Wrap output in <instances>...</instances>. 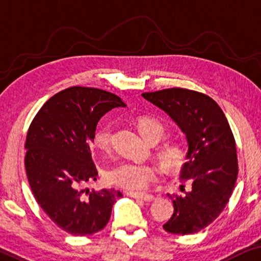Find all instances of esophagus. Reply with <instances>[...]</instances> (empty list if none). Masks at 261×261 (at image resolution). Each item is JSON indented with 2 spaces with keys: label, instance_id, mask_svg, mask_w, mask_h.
I'll return each mask as SVG.
<instances>
[{
  "label": "esophagus",
  "instance_id": "obj_1",
  "mask_svg": "<svg viewBox=\"0 0 261 261\" xmlns=\"http://www.w3.org/2000/svg\"><path fill=\"white\" fill-rule=\"evenodd\" d=\"M126 195L134 197V199H138V200H142V201H146V202H149V201H152L153 199H155V196L151 195V194H146V193L127 192Z\"/></svg>",
  "mask_w": 261,
  "mask_h": 261
}]
</instances>
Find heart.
I'll list each match as a JSON object with an SVG mask.
<instances>
[{
  "mask_svg": "<svg viewBox=\"0 0 261 261\" xmlns=\"http://www.w3.org/2000/svg\"><path fill=\"white\" fill-rule=\"evenodd\" d=\"M135 125L143 138L149 143H157L164 136L166 127L159 119L151 116H138ZM112 126L104 124L95 131L94 146L101 151H109L111 148ZM188 146L179 139H168L157 150V156L162 167L168 171H177L188 161ZM157 168L150 163L120 162L111 167L106 172V178L113 185L130 190H141L157 176Z\"/></svg>",
  "mask_w": 261,
  "mask_h": 261,
  "instance_id": "heart-1",
  "label": "heart"
}]
</instances>
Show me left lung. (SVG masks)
<instances>
[{
	"mask_svg": "<svg viewBox=\"0 0 261 261\" xmlns=\"http://www.w3.org/2000/svg\"><path fill=\"white\" fill-rule=\"evenodd\" d=\"M142 97L163 110L188 142V161L179 177L192 188L185 195L168 194L174 214L163 228L181 236L200 232L221 214L236 186L238 157L233 132L220 106L203 93L175 87L142 93Z\"/></svg>",
	"mask_w": 261,
	"mask_h": 261,
	"instance_id": "left-lung-1",
	"label": "left lung"
}]
</instances>
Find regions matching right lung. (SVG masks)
Segmentation results:
<instances>
[{
	"label": "right lung",
	"mask_w": 261,
	"mask_h": 261,
	"mask_svg": "<svg viewBox=\"0 0 261 261\" xmlns=\"http://www.w3.org/2000/svg\"><path fill=\"white\" fill-rule=\"evenodd\" d=\"M124 108L118 95L92 87L74 86L54 94L33 119L24 148L29 186L49 219L72 236H92L106 226L115 189L84 188L97 179L91 155L99 119Z\"/></svg>",
	"instance_id": "1"
}]
</instances>
